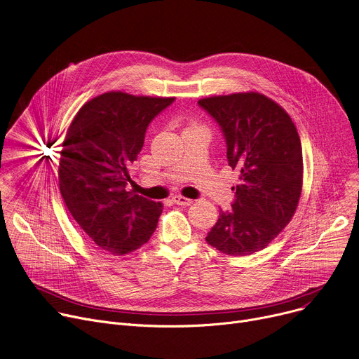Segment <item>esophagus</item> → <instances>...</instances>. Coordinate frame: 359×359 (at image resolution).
<instances>
[{
    "label": "esophagus",
    "instance_id": "1",
    "mask_svg": "<svg viewBox=\"0 0 359 359\" xmlns=\"http://www.w3.org/2000/svg\"><path fill=\"white\" fill-rule=\"evenodd\" d=\"M172 201L177 203V204H180V206H190V204L193 203L191 198H187V197H184V196H174V197H172Z\"/></svg>",
    "mask_w": 359,
    "mask_h": 359
}]
</instances>
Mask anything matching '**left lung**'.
Returning <instances> with one entry per match:
<instances>
[{
	"mask_svg": "<svg viewBox=\"0 0 359 359\" xmlns=\"http://www.w3.org/2000/svg\"><path fill=\"white\" fill-rule=\"evenodd\" d=\"M220 126L226 158L240 170L232 209L219 213L206 241L228 255L266 248L291 222L302 191V147L292 118L259 92L203 97Z\"/></svg>",
	"mask_w": 359,
	"mask_h": 359,
	"instance_id": "1",
	"label": "left lung"
}]
</instances>
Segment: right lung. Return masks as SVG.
Wrapping results in <instances>:
<instances>
[{"instance_id": "add662e5", "label": "right lung", "mask_w": 359, "mask_h": 359, "mask_svg": "<svg viewBox=\"0 0 359 359\" xmlns=\"http://www.w3.org/2000/svg\"><path fill=\"white\" fill-rule=\"evenodd\" d=\"M174 99L102 93L79 109L67 130L58 166L61 196L84 233L112 255L140 248L158 226L163 204L126 189L147 126Z\"/></svg>"}]
</instances>
